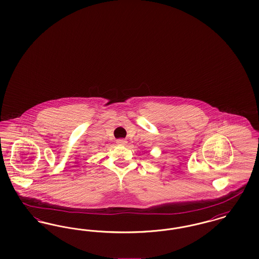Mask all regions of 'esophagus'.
<instances>
[{
  "mask_svg": "<svg viewBox=\"0 0 259 259\" xmlns=\"http://www.w3.org/2000/svg\"><path fill=\"white\" fill-rule=\"evenodd\" d=\"M126 141L123 140V139H119V140H117L116 141V144H117V146H125L126 145Z\"/></svg>",
  "mask_w": 259,
  "mask_h": 259,
  "instance_id": "34e87169",
  "label": "esophagus"
}]
</instances>
